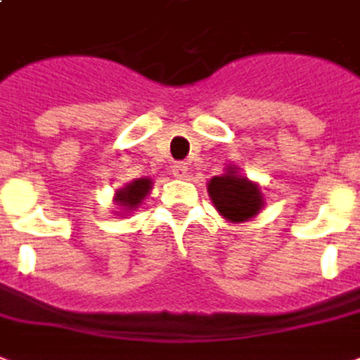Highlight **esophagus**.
<instances>
[{"mask_svg":"<svg viewBox=\"0 0 360 360\" xmlns=\"http://www.w3.org/2000/svg\"><path fill=\"white\" fill-rule=\"evenodd\" d=\"M172 174H174V178L184 180V178L188 176V167H186L184 162H174V165H172Z\"/></svg>","mask_w":360,"mask_h":360,"instance_id":"obj_1","label":"esophagus"}]
</instances>
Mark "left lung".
Here are the masks:
<instances>
[{
  "instance_id": "8db88e82",
  "label": "left lung",
  "mask_w": 360,
  "mask_h": 360,
  "mask_svg": "<svg viewBox=\"0 0 360 360\" xmlns=\"http://www.w3.org/2000/svg\"><path fill=\"white\" fill-rule=\"evenodd\" d=\"M226 172L212 176L207 182V191L214 209L228 222H245L257 217L264 207V195L259 184L240 174L236 165H228Z\"/></svg>"
}]
</instances>
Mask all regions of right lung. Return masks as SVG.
I'll return each instance as SVG.
<instances>
[{"label": "right lung", "instance_id": "right-lung-1", "mask_svg": "<svg viewBox=\"0 0 360 360\" xmlns=\"http://www.w3.org/2000/svg\"><path fill=\"white\" fill-rule=\"evenodd\" d=\"M153 188V180L151 178H136L130 184H126L124 188H120L119 191H115V205L119 207V211L115 214H130L132 211H136L138 207L141 205V201L148 198L149 191ZM124 217V219H126Z\"/></svg>", "mask_w": 360, "mask_h": 360}]
</instances>
